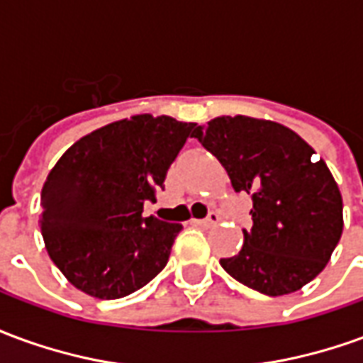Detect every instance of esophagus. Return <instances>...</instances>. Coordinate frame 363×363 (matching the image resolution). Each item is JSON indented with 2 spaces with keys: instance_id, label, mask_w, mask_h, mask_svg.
I'll return each instance as SVG.
<instances>
[{
  "instance_id": "obj_1",
  "label": "esophagus",
  "mask_w": 363,
  "mask_h": 363,
  "mask_svg": "<svg viewBox=\"0 0 363 363\" xmlns=\"http://www.w3.org/2000/svg\"><path fill=\"white\" fill-rule=\"evenodd\" d=\"M218 221H220V213L210 212V213H208V218L196 221V223H198V225H202V228H210V225H216Z\"/></svg>"
}]
</instances>
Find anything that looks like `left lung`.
Instances as JSON below:
<instances>
[{
  "mask_svg": "<svg viewBox=\"0 0 363 363\" xmlns=\"http://www.w3.org/2000/svg\"><path fill=\"white\" fill-rule=\"evenodd\" d=\"M194 138L225 167L235 192L252 194V228L223 270L264 296L301 289L327 267L342 235V196L323 159L270 120L220 116Z\"/></svg>",
  "mask_w": 363,
  "mask_h": 363,
  "instance_id": "obj_1",
  "label": "left lung"
}]
</instances>
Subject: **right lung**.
Returning a JSON list of instances; mask_svg holds the SVG:
<instances>
[{"mask_svg": "<svg viewBox=\"0 0 363 363\" xmlns=\"http://www.w3.org/2000/svg\"><path fill=\"white\" fill-rule=\"evenodd\" d=\"M194 122L138 114L83 135L40 194V231L69 284L99 299L143 288L165 268L181 223L143 218Z\"/></svg>", "mask_w": 363, "mask_h": 363, "instance_id": "right-lung-1", "label": "right lung"}]
</instances>
